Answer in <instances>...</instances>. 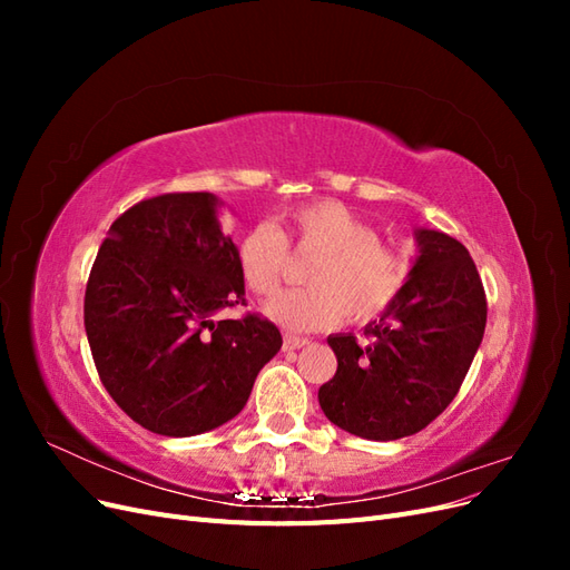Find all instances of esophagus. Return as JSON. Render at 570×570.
Listing matches in <instances>:
<instances>
[{"mask_svg":"<svg viewBox=\"0 0 570 570\" xmlns=\"http://www.w3.org/2000/svg\"><path fill=\"white\" fill-rule=\"evenodd\" d=\"M308 342H312L308 337H299V335H292V333H287V335L283 337V350H285V352L302 350V347H306Z\"/></svg>","mask_w":570,"mask_h":570,"instance_id":"obj_1","label":"esophagus"}]
</instances>
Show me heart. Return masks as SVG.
Returning a JSON list of instances; mask_svg holds the SVG:
<instances>
[{"label": "heart", "instance_id": "b5f03b06", "mask_svg": "<svg viewBox=\"0 0 570 570\" xmlns=\"http://www.w3.org/2000/svg\"><path fill=\"white\" fill-rule=\"evenodd\" d=\"M289 247L316 252L306 268V287L287 289L266 312L289 331H316L342 316L364 323L396 302L409 283L411 262L383 243L371 220L337 199L292 206L281 230L256 223L239 237L235 258L245 285L256 297H273L289 266Z\"/></svg>", "mask_w": 570, "mask_h": 570}]
</instances>
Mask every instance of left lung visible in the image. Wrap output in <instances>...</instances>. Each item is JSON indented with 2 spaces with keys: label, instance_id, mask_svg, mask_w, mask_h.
Wrapping results in <instances>:
<instances>
[{
  "label": "left lung",
  "instance_id": "obj_1",
  "mask_svg": "<svg viewBox=\"0 0 570 570\" xmlns=\"http://www.w3.org/2000/svg\"><path fill=\"white\" fill-rule=\"evenodd\" d=\"M402 295L354 335L327 337L337 373L318 390L327 419L366 440L416 435L452 404L488 323L485 287L459 239L419 230Z\"/></svg>",
  "mask_w": 570,
  "mask_h": 570
}]
</instances>
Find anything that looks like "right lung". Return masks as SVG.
Here are the masks:
<instances>
[{"label": "right lung", "mask_w": 570, "mask_h": 570, "mask_svg": "<svg viewBox=\"0 0 570 570\" xmlns=\"http://www.w3.org/2000/svg\"><path fill=\"white\" fill-rule=\"evenodd\" d=\"M216 197L168 193L120 214L85 287V333L101 385L157 435L189 438L235 419L283 347L268 318L214 321L245 304Z\"/></svg>", "instance_id": "right-lung-1"}]
</instances>
